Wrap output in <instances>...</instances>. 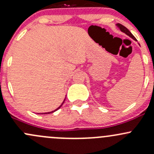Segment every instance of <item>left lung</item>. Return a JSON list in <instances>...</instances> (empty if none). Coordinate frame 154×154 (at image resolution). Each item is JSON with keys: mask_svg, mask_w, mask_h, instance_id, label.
Here are the masks:
<instances>
[{"mask_svg": "<svg viewBox=\"0 0 154 154\" xmlns=\"http://www.w3.org/2000/svg\"><path fill=\"white\" fill-rule=\"evenodd\" d=\"M116 26L118 27V28L119 29H120L121 32H123V33H125V34H126V35H127L128 36H129V37H130V38H131L132 39H134V40H137V39L134 38V35H133L131 33L130 31L128 29L126 28V27H125L124 26H122V24H120V23H116Z\"/></svg>", "mask_w": 154, "mask_h": 154, "instance_id": "obj_1", "label": "left lung"}]
</instances>
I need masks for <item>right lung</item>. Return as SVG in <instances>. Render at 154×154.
<instances>
[{
	"label": "right lung",
	"instance_id": "add662e5",
	"mask_svg": "<svg viewBox=\"0 0 154 154\" xmlns=\"http://www.w3.org/2000/svg\"><path fill=\"white\" fill-rule=\"evenodd\" d=\"M65 100H66V98H65V99H64V100H63V103H62V104H61V105H60V106L59 107H58V108H57V109H55V110H54V111H50V112H46V113H41V114H51V113H53V112H54V111H57V110H58V109H59V108H60V107L63 106V103H64Z\"/></svg>",
	"mask_w": 154,
	"mask_h": 154
}]
</instances>
